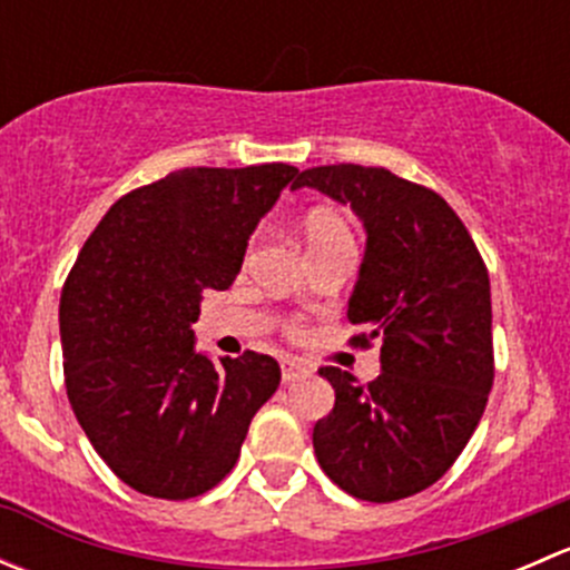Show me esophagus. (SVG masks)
<instances>
[{
    "mask_svg": "<svg viewBox=\"0 0 570 570\" xmlns=\"http://www.w3.org/2000/svg\"><path fill=\"white\" fill-rule=\"evenodd\" d=\"M281 377H284V383L303 381V377H308V366L303 361L286 355V358H281Z\"/></svg>",
    "mask_w": 570,
    "mask_h": 570,
    "instance_id": "34e87169",
    "label": "esophagus"
}]
</instances>
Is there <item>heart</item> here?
Listing matches in <instances>:
<instances>
[{
    "label": "heart",
    "mask_w": 570,
    "mask_h": 570,
    "mask_svg": "<svg viewBox=\"0 0 570 570\" xmlns=\"http://www.w3.org/2000/svg\"><path fill=\"white\" fill-rule=\"evenodd\" d=\"M303 237H306L308 248H317V245L336 243V239H353L350 237V226L342 215H336L333 209H314L308 212L306 220H303Z\"/></svg>",
    "instance_id": "1"
}]
</instances>
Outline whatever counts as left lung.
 <instances>
[{
  "instance_id": "left-lung-1",
  "label": "left lung",
  "mask_w": 570,
  "mask_h": 570,
  "mask_svg": "<svg viewBox=\"0 0 570 570\" xmlns=\"http://www.w3.org/2000/svg\"><path fill=\"white\" fill-rule=\"evenodd\" d=\"M350 206L366 248L347 301L358 342H381V375L361 386L322 366L336 392L314 424V455L350 497L396 502L446 474L493 386L491 284L461 217L439 193L386 168L322 165L295 178Z\"/></svg>"
}]
</instances>
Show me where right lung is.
I'll return each mask as SVG.
<instances>
[{"instance_id":"add662e5","label":"right lung","mask_w":570,"mask_h":570,"mask_svg":"<svg viewBox=\"0 0 570 570\" xmlns=\"http://www.w3.org/2000/svg\"><path fill=\"white\" fill-rule=\"evenodd\" d=\"M297 176L284 163L184 168L109 206L62 286L60 342L77 422L120 480L157 499L215 488L278 361L195 350L206 289H228L250 234Z\"/></svg>"}]
</instances>
